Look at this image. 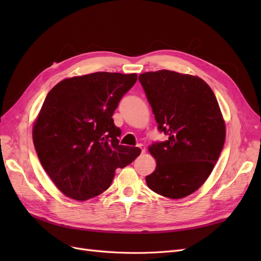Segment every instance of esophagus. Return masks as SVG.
I'll use <instances>...</instances> for the list:
<instances>
[{"label":"esophagus","mask_w":261,"mask_h":261,"mask_svg":"<svg viewBox=\"0 0 261 261\" xmlns=\"http://www.w3.org/2000/svg\"><path fill=\"white\" fill-rule=\"evenodd\" d=\"M139 149H140V151H141V153H144L145 151H146V148H145V146L144 145H141V144H139L138 146H137Z\"/></svg>","instance_id":"34e87169"}]
</instances>
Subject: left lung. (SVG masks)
Returning a JSON list of instances; mask_svg holds the SVG:
<instances>
[{
  "mask_svg": "<svg viewBox=\"0 0 261 261\" xmlns=\"http://www.w3.org/2000/svg\"><path fill=\"white\" fill-rule=\"evenodd\" d=\"M138 80L158 129L168 136L149 147L156 168L146 183L161 196L184 198L206 181L224 146L225 124L217 98L201 78L168 69Z\"/></svg>",
  "mask_w": 261,
  "mask_h": 261,
  "instance_id": "obj_1",
  "label": "left lung"
}]
</instances>
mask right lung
Instances as JSON below:
<instances>
[{
	"label": "right lung",
	"mask_w": 261,
	"mask_h": 261,
	"mask_svg": "<svg viewBox=\"0 0 261 261\" xmlns=\"http://www.w3.org/2000/svg\"><path fill=\"white\" fill-rule=\"evenodd\" d=\"M136 74L98 72L67 78L46 94L33 129L39 160L60 191L87 200L110 187L117 168L140 154L120 145L112 115Z\"/></svg>",
	"instance_id": "right-lung-1"
}]
</instances>
